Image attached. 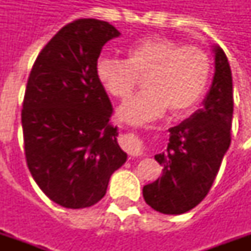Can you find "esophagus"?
Here are the masks:
<instances>
[{"instance_id": "34e87169", "label": "esophagus", "mask_w": 251, "mask_h": 251, "mask_svg": "<svg viewBox=\"0 0 251 251\" xmlns=\"http://www.w3.org/2000/svg\"><path fill=\"white\" fill-rule=\"evenodd\" d=\"M121 145L125 149L127 154L130 157H140L144 153L142 149V141L133 133L125 134V136L121 138Z\"/></svg>"}]
</instances>
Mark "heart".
Listing matches in <instances>:
<instances>
[{"mask_svg": "<svg viewBox=\"0 0 251 251\" xmlns=\"http://www.w3.org/2000/svg\"><path fill=\"white\" fill-rule=\"evenodd\" d=\"M211 74L208 53L199 46H180L174 39L148 36L126 50V60L100 57L97 77L114 98H126L145 76V87L121 104V120L141 125L171 110L185 115L198 106L204 95Z\"/></svg>", "mask_w": 251, "mask_h": 251, "instance_id": "heart-1", "label": "heart"}]
</instances>
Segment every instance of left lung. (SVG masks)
I'll return each instance as SVG.
<instances>
[{
    "label": "left lung",
    "instance_id": "left-lung-1",
    "mask_svg": "<svg viewBox=\"0 0 251 251\" xmlns=\"http://www.w3.org/2000/svg\"><path fill=\"white\" fill-rule=\"evenodd\" d=\"M212 51L215 74L203 107L169 129L167 151L154 156L163 175L142 188L147 204L163 214H184L204 199L231 142V70L221 47Z\"/></svg>",
    "mask_w": 251,
    "mask_h": 251
}]
</instances>
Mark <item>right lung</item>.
Instances as JSON below:
<instances>
[{"label": "right lung", "instance_id": "right-lung-1", "mask_svg": "<svg viewBox=\"0 0 251 251\" xmlns=\"http://www.w3.org/2000/svg\"><path fill=\"white\" fill-rule=\"evenodd\" d=\"M120 35L106 21L75 20L41 50L28 77L21 110L26 165L41 191L66 208L98 203L127 158L97 77L102 47Z\"/></svg>", "mask_w": 251, "mask_h": 251}]
</instances>
